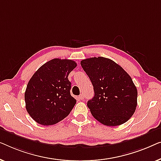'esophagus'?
I'll use <instances>...</instances> for the list:
<instances>
[{"instance_id": "obj_1", "label": "esophagus", "mask_w": 161, "mask_h": 161, "mask_svg": "<svg viewBox=\"0 0 161 161\" xmlns=\"http://www.w3.org/2000/svg\"><path fill=\"white\" fill-rule=\"evenodd\" d=\"M80 98L81 99V100H83V99L85 98V96H84V94H80Z\"/></svg>"}]
</instances>
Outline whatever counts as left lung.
Returning <instances> with one entry per match:
<instances>
[{"label":"left lung","mask_w":161,"mask_h":161,"mask_svg":"<svg viewBox=\"0 0 161 161\" xmlns=\"http://www.w3.org/2000/svg\"><path fill=\"white\" fill-rule=\"evenodd\" d=\"M94 89L87 106L95 119L107 126L126 123L137 106V89L129 74L108 58H90L81 61Z\"/></svg>","instance_id":"left-lung-1"}]
</instances>
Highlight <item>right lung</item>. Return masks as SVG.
Returning <instances> with one entry per match:
<instances>
[{
	"label": "right lung",
	"mask_w": 161,
	"mask_h": 161,
	"mask_svg": "<svg viewBox=\"0 0 161 161\" xmlns=\"http://www.w3.org/2000/svg\"><path fill=\"white\" fill-rule=\"evenodd\" d=\"M76 63L55 58L42 65L28 81L25 92L27 112L38 124L51 125L70 114L76 100L71 96L68 76Z\"/></svg>",
	"instance_id": "add662e5"
}]
</instances>
